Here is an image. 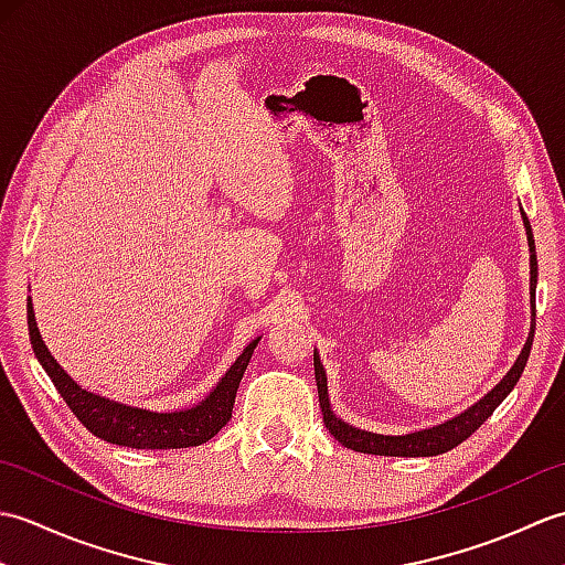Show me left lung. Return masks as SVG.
I'll return each mask as SVG.
<instances>
[{
  "mask_svg": "<svg viewBox=\"0 0 565 565\" xmlns=\"http://www.w3.org/2000/svg\"><path fill=\"white\" fill-rule=\"evenodd\" d=\"M524 227L526 235H530V249H532V298L536 289V255H534V237H532V225L524 215ZM534 308V306H532ZM536 316V313H534ZM534 326L532 322V332L530 340H526L522 354L518 356V362L510 369V374L502 379L498 386L490 391L483 401H478L473 407H468L466 413L459 417L449 419V423L429 427L423 431H413V435H403V437H383L374 435V431H364L350 427L342 419H338L330 411V401H328V379L326 371H322V364L318 354H313V364H316V381H318V398H320V411H322V423L330 429V435L338 439L342 447L362 451V454H376V456H437L449 451L454 447H459L463 439H468L473 431L481 427L486 419L493 415L495 407L508 398V393L518 386V381L522 376V371L526 366V359H530L532 350V340H534Z\"/></svg>",
  "mask_w": 565,
  "mask_h": 565,
  "instance_id": "obj_1",
  "label": "left lung"
}]
</instances>
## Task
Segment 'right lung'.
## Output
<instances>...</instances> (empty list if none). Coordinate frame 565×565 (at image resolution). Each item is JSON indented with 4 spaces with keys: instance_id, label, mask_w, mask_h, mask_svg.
<instances>
[{
    "instance_id": "add662e5",
    "label": "right lung",
    "mask_w": 565,
    "mask_h": 565,
    "mask_svg": "<svg viewBox=\"0 0 565 565\" xmlns=\"http://www.w3.org/2000/svg\"><path fill=\"white\" fill-rule=\"evenodd\" d=\"M29 338L35 356H39L41 366L45 369V374L51 376L57 393L63 395V401L67 403L70 411L75 413L79 423L87 427L94 437L130 449H186L199 447V444L218 435L233 415L237 386L239 381H243L252 352H255V347L259 342L255 340L245 347V352L237 356V362L231 369H227V374L218 381V386H215L209 398L201 401L196 407L182 413H150L140 411V407L114 403L109 398H102V395H94L79 388L77 383L60 369V364L43 344L41 332L35 328L31 301Z\"/></svg>"
}]
</instances>
